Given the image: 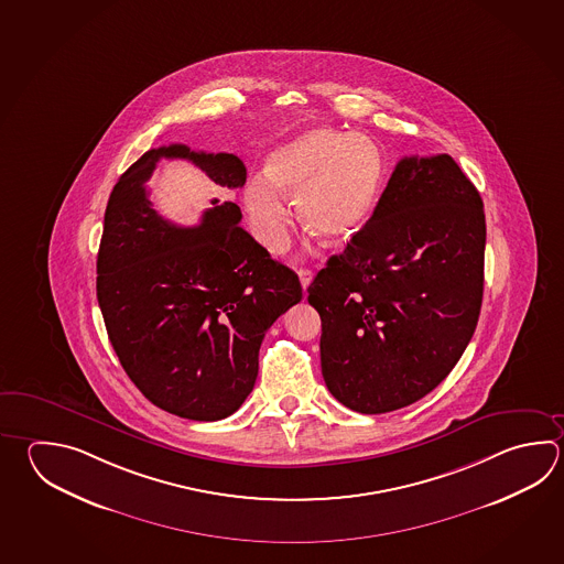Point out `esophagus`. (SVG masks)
I'll return each instance as SVG.
<instances>
[{"label": "esophagus", "mask_w": 564, "mask_h": 564, "mask_svg": "<svg viewBox=\"0 0 564 564\" xmlns=\"http://www.w3.org/2000/svg\"><path fill=\"white\" fill-rule=\"evenodd\" d=\"M299 281H301V288L307 289L311 285V281H313V271L307 269V267H301L297 269Z\"/></svg>", "instance_id": "1"}]
</instances>
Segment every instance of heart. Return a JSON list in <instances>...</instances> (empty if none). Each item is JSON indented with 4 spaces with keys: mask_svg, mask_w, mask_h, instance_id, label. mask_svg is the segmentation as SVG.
Returning <instances> with one entry per match:
<instances>
[{
    "mask_svg": "<svg viewBox=\"0 0 564 564\" xmlns=\"http://www.w3.org/2000/svg\"><path fill=\"white\" fill-rule=\"evenodd\" d=\"M383 155L361 133L313 128L279 145L243 192L257 239L279 253L289 243L293 202L303 224L329 243H345L371 219L383 185Z\"/></svg>",
    "mask_w": 564,
    "mask_h": 564,
    "instance_id": "b5f03b06",
    "label": "heart"
}]
</instances>
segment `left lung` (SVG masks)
Instances as JSON below:
<instances>
[{
  "label": "left lung",
  "instance_id": "8db88e82",
  "mask_svg": "<svg viewBox=\"0 0 564 564\" xmlns=\"http://www.w3.org/2000/svg\"><path fill=\"white\" fill-rule=\"evenodd\" d=\"M485 241L482 199L451 155L397 163L371 219L307 289L339 403L389 413L453 371L477 329Z\"/></svg>",
  "mask_w": 564,
  "mask_h": 564
}]
</instances>
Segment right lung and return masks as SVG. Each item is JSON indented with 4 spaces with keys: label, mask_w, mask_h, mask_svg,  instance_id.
<instances>
[{
    "label": "right lung",
    "mask_w": 564,
    "mask_h": 564,
    "mask_svg": "<svg viewBox=\"0 0 564 564\" xmlns=\"http://www.w3.org/2000/svg\"><path fill=\"white\" fill-rule=\"evenodd\" d=\"M161 158L192 161L224 193L247 180L234 153L180 143L143 153L107 202L97 301L113 351L145 399L171 415L219 421L253 391L267 329L303 289L239 227L234 202L215 197L193 227L161 217L148 195Z\"/></svg>",
    "instance_id": "right-lung-1"
}]
</instances>
